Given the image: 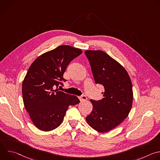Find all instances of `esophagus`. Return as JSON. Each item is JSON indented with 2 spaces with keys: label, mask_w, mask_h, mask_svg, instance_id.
<instances>
[{
  "label": "esophagus",
  "mask_w": 160,
  "mask_h": 160,
  "mask_svg": "<svg viewBox=\"0 0 160 160\" xmlns=\"http://www.w3.org/2000/svg\"><path fill=\"white\" fill-rule=\"evenodd\" d=\"M79 99L81 101H86L87 99L86 96H85V95H82L81 96L79 97Z\"/></svg>",
  "instance_id": "1"
}]
</instances>
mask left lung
Listing matches in <instances>:
<instances>
[{
	"label": "left lung",
	"instance_id": "obj_1",
	"mask_svg": "<svg viewBox=\"0 0 160 160\" xmlns=\"http://www.w3.org/2000/svg\"><path fill=\"white\" fill-rule=\"evenodd\" d=\"M96 83L104 88L101 100L91 99L93 109L86 117L95 130L106 132L128 115L133 101L132 84L125 68L102 51H86Z\"/></svg>",
	"mask_w": 160,
	"mask_h": 160
}]
</instances>
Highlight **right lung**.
Masks as SVG:
<instances>
[{
    "label": "right lung",
    "mask_w": 160,
    "mask_h": 160,
    "mask_svg": "<svg viewBox=\"0 0 160 160\" xmlns=\"http://www.w3.org/2000/svg\"><path fill=\"white\" fill-rule=\"evenodd\" d=\"M82 53L80 49L60 45L38 57L31 64L22 85V99L34 125L51 131L62 123L70 105L80 100L58 89L66 80L63 74L68 64Z\"/></svg>",
    "instance_id": "1"
}]
</instances>
